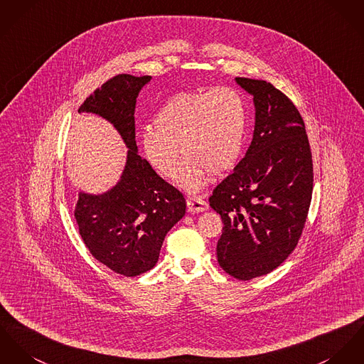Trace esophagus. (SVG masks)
Listing matches in <instances>:
<instances>
[{
    "instance_id": "obj_1",
    "label": "esophagus",
    "mask_w": 364,
    "mask_h": 364,
    "mask_svg": "<svg viewBox=\"0 0 364 364\" xmlns=\"http://www.w3.org/2000/svg\"><path fill=\"white\" fill-rule=\"evenodd\" d=\"M187 208L191 213H199V212L208 210V203L205 200H202L200 198H188Z\"/></svg>"
}]
</instances>
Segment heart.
<instances>
[{
	"instance_id": "1",
	"label": "heart",
	"mask_w": 364,
	"mask_h": 364,
	"mask_svg": "<svg viewBox=\"0 0 364 364\" xmlns=\"http://www.w3.org/2000/svg\"><path fill=\"white\" fill-rule=\"evenodd\" d=\"M154 122L156 129L145 127L141 133L144 156L161 176L176 180L184 154L188 161L181 186L187 191H199L209 173L220 176L240 161L247 132V108L234 88L219 87L173 95Z\"/></svg>"
}]
</instances>
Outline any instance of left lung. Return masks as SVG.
<instances>
[{
    "label": "left lung",
    "mask_w": 364,
    "mask_h": 364,
    "mask_svg": "<svg viewBox=\"0 0 364 364\" xmlns=\"http://www.w3.org/2000/svg\"><path fill=\"white\" fill-rule=\"evenodd\" d=\"M235 83L253 100V137L209 203L224 224L218 262L247 281L273 272L295 250L311 200L313 164L304 119L289 98L264 80Z\"/></svg>",
    "instance_id": "obj_1"
}]
</instances>
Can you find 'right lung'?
Instances as JSON below:
<instances>
[{
	"label": "right lung",
	"instance_id": "1",
	"mask_svg": "<svg viewBox=\"0 0 364 364\" xmlns=\"http://www.w3.org/2000/svg\"><path fill=\"white\" fill-rule=\"evenodd\" d=\"M151 76H114L97 88L79 113L109 122L127 148L119 181L108 191H80L75 206L79 232L91 255L114 273L134 277L151 270L168 230L186 215V199L139 155L134 112Z\"/></svg>",
	"mask_w": 364,
	"mask_h": 364
}]
</instances>
